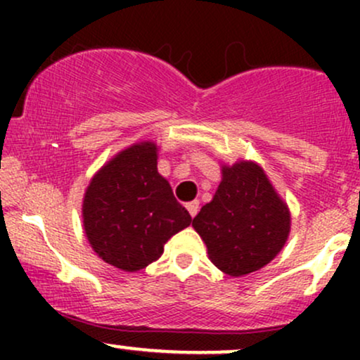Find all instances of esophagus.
Segmentation results:
<instances>
[{
	"label": "esophagus",
	"mask_w": 360,
	"mask_h": 360,
	"mask_svg": "<svg viewBox=\"0 0 360 360\" xmlns=\"http://www.w3.org/2000/svg\"><path fill=\"white\" fill-rule=\"evenodd\" d=\"M186 208H188L189 214H191V217L194 218V217H196V213L200 212V201H191V203L186 205Z\"/></svg>",
	"instance_id": "esophagus-1"
}]
</instances>
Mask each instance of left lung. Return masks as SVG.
<instances>
[{
	"mask_svg": "<svg viewBox=\"0 0 360 360\" xmlns=\"http://www.w3.org/2000/svg\"><path fill=\"white\" fill-rule=\"evenodd\" d=\"M212 262L229 276L259 271L278 255L289 233L288 206L254 162L223 167L212 203L194 217Z\"/></svg>",
	"mask_w": 360,
	"mask_h": 360,
	"instance_id": "obj_1",
	"label": "left lung"
}]
</instances>
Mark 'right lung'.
<instances>
[{
    "instance_id": "add662e5",
    "label": "right lung",
    "mask_w": 360,
    "mask_h": 360,
    "mask_svg": "<svg viewBox=\"0 0 360 360\" xmlns=\"http://www.w3.org/2000/svg\"><path fill=\"white\" fill-rule=\"evenodd\" d=\"M88 240L100 257L134 272L160 257L191 214L157 172L155 143L131 146L91 181L82 205Z\"/></svg>"
}]
</instances>
